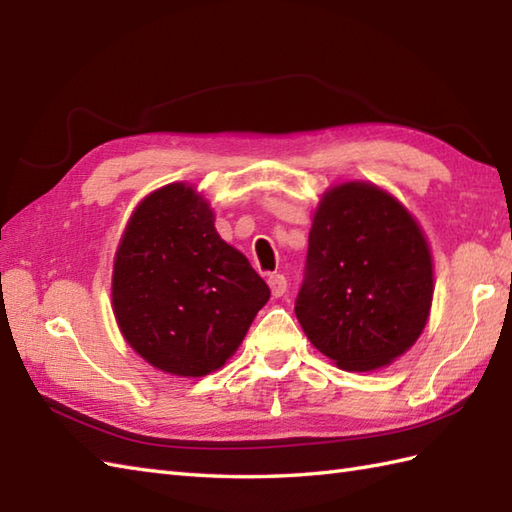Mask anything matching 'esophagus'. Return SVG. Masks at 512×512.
<instances>
[{"label":"esophagus","mask_w":512,"mask_h":512,"mask_svg":"<svg viewBox=\"0 0 512 512\" xmlns=\"http://www.w3.org/2000/svg\"><path fill=\"white\" fill-rule=\"evenodd\" d=\"M268 286H270V292H273V297L279 299V297L286 295L288 279L284 275H270L268 277Z\"/></svg>","instance_id":"esophagus-1"}]
</instances>
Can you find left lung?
Segmentation results:
<instances>
[{
  "mask_svg": "<svg viewBox=\"0 0 512 512\" xmlns=\"http://www.w3.org/2000/svg\"><path fill=\"white\" fill-rule=\"evenodd\" d=\"M433 288L431 248L405 204L363 180L321 195L295 314L334 365L372 372L394 363L427 325Z\"/></svg>",
  "mask_w": 512,
  "mask_h": 512,
  "instance_id": "obj_1",
  "label": "left lung"
}]
</instances>
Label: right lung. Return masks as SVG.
<instances>
[{
  "mask_svg": "<svg viewBox=\"0 0 512 512\" xmlns=\"http://www.w3.org/2000/svg\"><path fill=\"white\" fill-rule=\"evenodd\" d=\"M270 288L215 231L187 182L145 195L114 255L112 310L129 347L165 374L200 378L231 358Z\"/></svg>",
  "mask_w": 512,
  "mask_h": 512,
  "instance_id": "1",
  "label": "right lung"
}]
</instances>
